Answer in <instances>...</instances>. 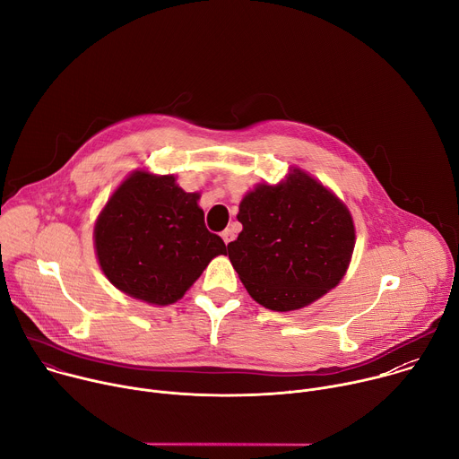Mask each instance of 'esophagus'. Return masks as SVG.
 I'll use <instances>...</instances> for the list:
<instances>
[{
	"instance_id": "esophagus-1",
	"label": "esophagus",
	"mask_w": 459,
	"mask_h": 459,
	"mask_svg": "<svg viewBox=\"0 0 459 459\" xmlns=\"http://www.w3.org/2000/svg\"><path fill=\"white\" fill-rule=\"evenodd\" d=\"M221 238H223V241H225V245H229L232 239H234V232L230 230V229H225L223 232H221Z\"/></svg>"
}]
</instances>
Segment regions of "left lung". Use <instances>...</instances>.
<instances>
[{
  "label": "left lung",
  "mask_w": 459,
  "mask_h": 459,
  "mask_svg": "<svg viewBox=\"0 0 459 459\" xmlns=\"http://www.w3.org/2000/svg\"><path fill=\"white\" fill-rule=\"evenodd\" d=\"M236 241L227 245L248 294L271 310L301 308L343 278L354 250L349 209L299 169L280 185L248 192Z\"/></svg>",
  "instance_id": "obj_1"
}]
</instances>
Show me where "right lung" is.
Instances as JSON below:
<instances>
[{"mask_svg": "<svg viewBox=\"0 0 459 459\" xmlns=\"http://www.w3.org/2000/svg\"><path fill=\"white\" fill-rule=\"evenodd\" d=\"M200 194L174 176L134 172L101 211L94 243L101 271L114 287L154 305L178 301L211 259L227 254L205 227Z\"/></svg>", "mask_w": 459, "mask_h": 459, "instance_id": "add662e5", "label": "right lung"}]
</instances>
